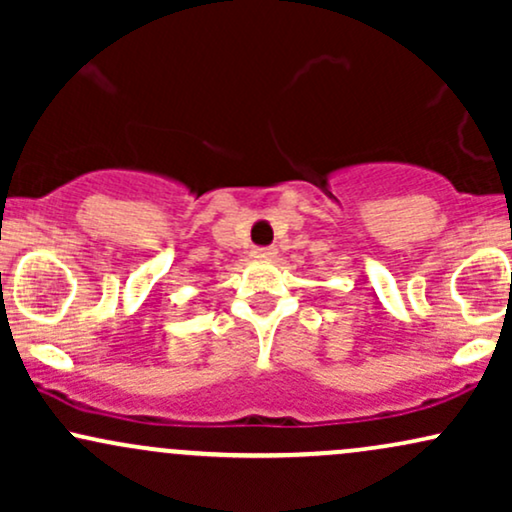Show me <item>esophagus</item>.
<instances>
[{
  "label": "esophagus",
  "instance_id": "1",
  "mask_svg": "<svg viewBox=\"0 0 512 512\" xmlns=\"http://www.w3.org/2000/svg\"><path fill=\"white\" fill-rule=\"evenodd\" d=\"M274 255H276L274 248H255V250H252V257H255V260H272Z\"/></svg>",
  "mask_w": 512,
  "mask_h": 512
}]
</instances>
